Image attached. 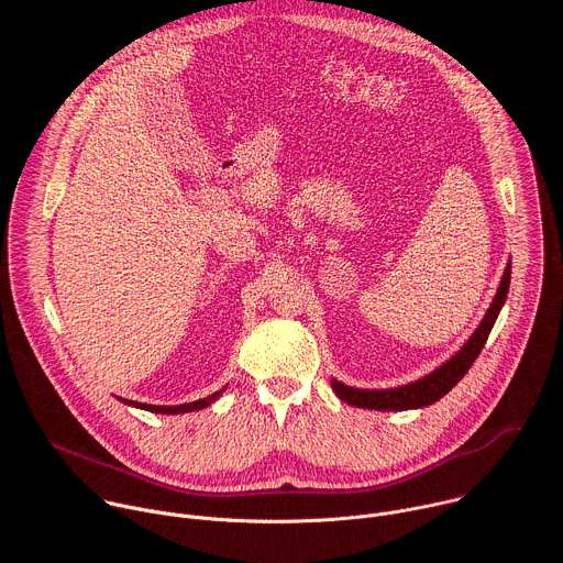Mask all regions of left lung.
I'll return each instance as SVG.
<instances>
[{
  "instance_id": "1",
  "label": "left lung",
  "mask_w": 563,
  "mask_h": 563,
  "mask_svg": "<svg viewBox=\"0 0 563 563\" xmlns=\"http://www.w3.org/2000/svg\"><path fill=\"white\" fill-rule=\"evenodd\" d=\"M510 289V263L506 265V272L501 276V283L497 287V294L481 320L478 328L472 332V336L461 345L459 352H454L445 363H441L430 374L421 376L419 380H412L408 385L398 387H385V389H365V387H352L336 378H332V389L347 406L363 408V410H378V412H404V410H419L437 404L443 398L472 367L476 356L484 350L488 334L495 328V320L508 298Z\"/></svg>"
}]
</instances>
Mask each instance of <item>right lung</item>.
<instances>
[{
	"instance_id": "add662e5",
	"label": "right lung",
	"mask_w": 563,
	"mask_h": 563,
	"mask_svg": "<svg viewBox=\"0 0 563 563\" xmlns=\"http://www.w3.org/2000/svg\"><path fill=\"white\" fill-rule=\"evenodd\" d=\"M227 389V385L218 391H213L211 396L207 398H198L194 400V404H183V406H148V404H137V400H126V398H120L122 404L131 406V408H140V410H146V412H155V415H187V412H196V410H205L209 408L211 404H216V400L220 398V394Z\"/></svg>"
}]
</instances>
